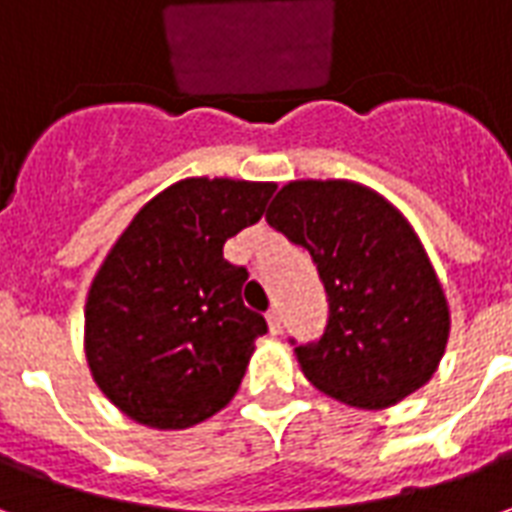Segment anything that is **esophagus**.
Returning a JSON list of instances; mask_svg holds the SVG:
<instances>
[{
  "label": "esophagus",
  "mask_w": 512,
  "mask_h": 512,
  "mask_svg": "<svg viewBox=\"0 0 512 512\" xmlns=\"http://www.w3.org/2000/svg\"><path fill=\"white\" fill-rule=\"evenodd\" d=\"M268 329H271V334H279L282 332V312L274 307V310H268Z\"/></svg>",
  "instance_id": "esophagus-1"
}]
</instances>
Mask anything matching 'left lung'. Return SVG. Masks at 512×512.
Instances as JSON below:
<instances>
[{"label": "left lung", "instance_id": "obj_1", "mask_svg": "<svg viewBox=\"0 0 512 512\" xmlns=\"http://www.w3.org/2000/svg\"><path fill=\"white\" fill-rule=\"evenodd\" d=\"M266 222L310 252L329 299L315 343L296 345L312 386L356 408H386L436 373L450 307L406 216L351 180H293Z\"/></svg>", "mask_w": 512, "mask_h": 512}]
</instances>
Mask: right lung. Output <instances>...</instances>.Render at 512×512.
Segmentation results:
<instances>
[{
	"label": "right lung",
	"instance_id": "add662e5",
	"mask_svg": "<svg viewBox=\"0 0 512 512\" xmlns=\"http://www.w3.org/2000/svg\"><path fill=\"white\" fill-rule=\"evenodd\" d=\"M274 183L186 178L136 213L84 307L95 384L139 425L191 428L222 411L268 332L241 299L246 268L224 241L260 222Z\"/></svg>",
	"mask_w": 512,
	"mask_h": 512
}]
</instances>
